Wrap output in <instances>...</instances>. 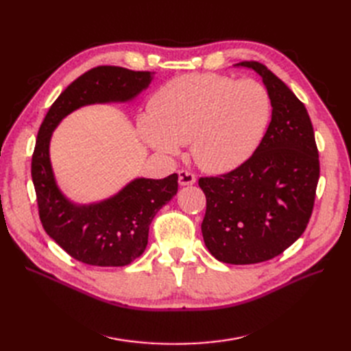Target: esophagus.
Returning <instances> with one entry per match:
<instances>
[{"label":"esophagus","mask_w":351,"mask_h":351,"mask_svg":"<svg viewBox=\"0 0 351 351\" xmlns=\"http://www.w3.org/2000/svg\"><path fill=\"white\" fill-rule=\"evenodd\" d=\"M196 182V176L187 169H180L178 171V183L180 186H190Z\"/></svg>","instance_id":"1"}]
</instances>
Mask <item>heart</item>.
<instances>
[{
    "mask_svg": "<svg viewBox=\"0 0 351 351\" xmlns=\"http://www.w3.org/2000/svg\"><path fill=\"white\" fill-rule=\"evenodd\" d=\"M271 98L259 82L214 73L167 82L137 120L142 141L174 156L190 142L196 164L210 173L241 165L256 151L271 119Z\"/></svg>",
    "mask_w": 351,
    "mask_h": 351,
    "instance_id": "obj_1",
    "label": "heart"
}]
</instances>
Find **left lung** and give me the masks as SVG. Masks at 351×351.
Returning <instances> with one entry per match:
<instances>
[{
	"label": "left lung",
	"mask_w": 351,
	"mask_h": 351,
	"mask_svg": "<svg viewBox=\"0 0 351 351\" xmlns=\"http://www.w3.org/2000/svg\"><path fill=\"white\" fill-rule=\"evenodd\" d=\"M237 66L262 77L272 119L247 161L226 174L199 178L206 196L202 236L215 259L250 265L278 256L303 234L321 168L304 104L261 62Z\"/></svg>",
	"instance_id": "obj_1"
}]
</instances>
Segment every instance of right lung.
I'll list each match as a JSON object with an SVG mask.
<instances>
[{
    "instance_id": "right-lung-1",
    "label": "right lung",
    "mask_w": 351,
    "mask_h": 351,
    "mask_svg": "<svg viewBox=\"0 0 351 351\" xmlns=\"http://www.w3.org/2000/svg\"><path fill=\"white\" fill-rule=\"evenodd\" d=\"M152 74L117 66L95 67L61 92L39 127L30 169L39 218L47 234L79 262L93 267H124L139 258L146 249L156 212L177 193L178 176L136 178L114 197L77 206L62 196L52 174V130L83 105L134 98L149 86Z\"/></svg>"
}]
</instances>
